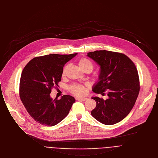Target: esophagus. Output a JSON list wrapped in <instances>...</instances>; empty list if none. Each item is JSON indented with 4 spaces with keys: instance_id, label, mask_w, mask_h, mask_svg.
<instances>
[{
    "instance_id": "obj_1",
    "label": "esophagus",
    "mask_w": 158,
    "mask_h": 158,
    "mask_svg": "<svg viewBox=\"0 0 158 158\" xmlns=\"http://www.w3.org/2000/svg\"><path fill=\"white\" fill-rule=\"evenodd\" d=\"M77 100H80V101H86L87 100L86 98L83 97V98H76Z\"/></svg>"
}]
</instances>
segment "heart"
<instances>
[{
  "mask_svg": "<svg viewBox=\"0 0 158 158\" xmlns=\"http://www.w3.org/2000/svg\"><path fill=\"white\" fill-rule=\"evenodd\" d=\"M78 64L79 67L83 71H88L89 72H91L93 68L94 65L93 63L88 58H81L79 60ZM66 67H65L63 69L62 71V76H64L66 72ZM70 91L73 93L75 95L77 96H82L86 92V87L85 85H81V84H73L70 86L69 87Z\"/></svg>",
  "mask_w": 158,
  "mask_h": 158,
  "instance_id": "obj_1",
  "label": "heart"
}]
</instances>
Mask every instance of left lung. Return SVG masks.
Wrapping results in <instances>:
<instances>
[{
	"instance_id": "left-lung-1",
	"label": "left lung",
	"mask_w": 158,
	"mask_h": 158,
	"mask_svg": "<svg viewBox=\"0 0 158 158\" xmlns=\"http://www.w3.org/2000/svg\"><path fill=\"white\" fill-rule=\"evenodd\" d=\"M88 56L100 66L99 81L94 85L93 91L105 94L106 100L93 97L96 108L91 114L100 123L111 125L127 116L133 108L140 90L137 69L133 61L126 55L107 50L88 53Z\"/></svg>"
}]
</instances>
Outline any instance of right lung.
<instances>
[{"label": "right lung", "instance_id": "obj_1", "mask_svg": "<svg viewBox=\"0 0 158 158\" xmlns=\"http://www.w3.org/2000/svg\"><path fill=\"white\" fill-rule=\"evenodd\" d=\"M77 53L50 54L31 59L24 67L20 80L19 95L28 114L34 120L53 127L69 114L75 98L64 95L53 100L50 94L58 86L63 67Z\"/></svg>", "mask_w": 158, "mask_h": 158}]
</instances>
